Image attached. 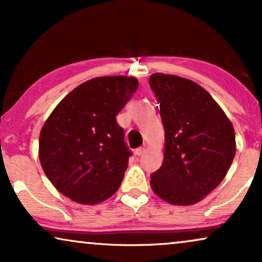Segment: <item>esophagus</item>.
I'll list each match as a JSON object with an SVG mask.
<instances>
[{"label": "esophagus", "instance_id": "1", "mask_svg": "<svg viewBox=\"0 0 262 262\" xmlns=\"http://www.w3.org/2000/svg\"><path fill=\"white\" fill-rule=\"evenodd\" d=\"M144 146H141V148H138V149H136L135 150V155L136 156H141V155H143V152H144Z\"/></svg>", "mask_w": 262, "mask_h": 262}]
</instances>
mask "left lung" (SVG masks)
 <instances>
[{
    "label": "left lung",
    "instance_id": "8db88e82",
    "mask_svg": "<svg viewBox=\"0 0 262 262\" xmlns=\"http://www.w3.org/2000/svg\"><path fill=\"white\" fill-rule=\"evenodd\" d=\"M149 84L160 103L164 128L163 162L150 177V185L164 202L193 205L227 175L236 152L234 126L195 82L156 73Z\"/></svg>",
    "mask_w": 262,
    "mask_h": 262
}]
</instances>
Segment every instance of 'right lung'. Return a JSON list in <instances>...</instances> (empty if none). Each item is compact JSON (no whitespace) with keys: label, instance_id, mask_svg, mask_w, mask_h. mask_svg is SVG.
Returning a JSON list of instances; mask_svg holds the SVG:
<instances>
[{"label":"right lung","instance_id":"right-lung-1","mask_svg":"<svg viewBox=\"0 0 262 262\" xmlns=\"http://www.w3.org/2000/svg\"><path fill=\"white\" fill-rule=\"evenodd\" d=\"M137 87L136 77L92 78L71 91L42 125V170L73 202L101 203L120 187L131 152L116 116Z\"/></svg>","mask_w":262,"mask_h":262}]
</instances>
